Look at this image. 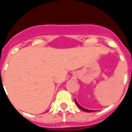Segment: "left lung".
<instances>
[{
	"label": "left lung",
	"mask_w": 132,
	"mask_h": 132,
	"mask_svg": "<svg viewBox=\"0 0 132 132\" xmlns=\"http://www.w3.org/2000/svg\"><path fill=\"white\" fill-rule=\"evenodd\" d=\"M75 102H76V104L77 105V107H78V108H79L80 109L84 111L87 112V113H90V112H95L96 111L95 110H90V109H85V108H83V107H82V106H81V105H80L79 104V103H77V100H76V98H75Z\"/></svg>",
	"instance_id": "left-lung-1"
}]
</instances>
